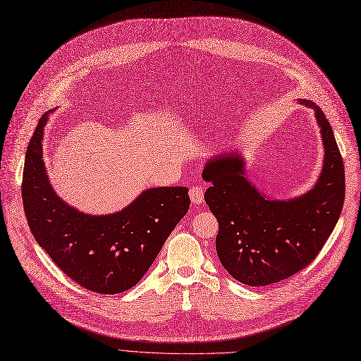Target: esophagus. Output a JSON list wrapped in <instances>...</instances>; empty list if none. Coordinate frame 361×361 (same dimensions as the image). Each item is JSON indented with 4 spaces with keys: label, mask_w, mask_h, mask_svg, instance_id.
<instances>
[{
    "label": "esophagus",
    "mask_w": 361,
    "mask_h": 361,
    "mask_svg": "<svg viewBox=\"0 0 361 361\" xmlns=\"http://www.w3.org/2000/svg\"><path fill=\"white\" fill-rule=\"evenodd\" d=\"M190 200H192V203H195V204H200L202 202H203V197H204V192H203V188L202 187H192L190 188Z\"/></svg>",
    "instance_id": "1"
}]
</instances>
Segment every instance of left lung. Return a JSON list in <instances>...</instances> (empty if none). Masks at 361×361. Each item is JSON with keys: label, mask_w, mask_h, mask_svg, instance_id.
Returning <instances> with one entry per match:
<instances>
[{"label": "left lung", "mask_w": 361, "mask_h": 361, "mask_svg": "<svg viewBox=\"0 0 361 361\" xmlns=\"http://www.w3.org/2000/svg\"><path fill=\"white\" fill-rule=\"evenodd\" d=\"M325 147L316 185L290 200H271L244 177V161L221 155L204 165L203 180L212 183L204 202L216 216V253L233 278L252 287L286 279L319 255L343 211L345 174L334 133L324 111L310 101Z\"/></svg>", "instance_id": "left-lung-1"}]
</instances>
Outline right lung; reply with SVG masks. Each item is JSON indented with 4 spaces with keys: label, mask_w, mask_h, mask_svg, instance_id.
<instances>
[{
    "label": "right lung",
    "mask_w": 361,
    "mask_h": 361,
    "mask_svg": "<svg viewBox=\"0 0 361 361\" xmlns=\"http://www.w3.org/2000/svg\"><path fill=\"white\" fill-rule=\"evenodd\" d=\"M44 116L29 142L22 197L37 244L68 278L89 291L118 294L149 271L168 235L190 206L187 187H155L123 211L86 215L63 202L42 159Z\"/></svg>",
    "instance_id": "obj_1"
}]
</instances>
